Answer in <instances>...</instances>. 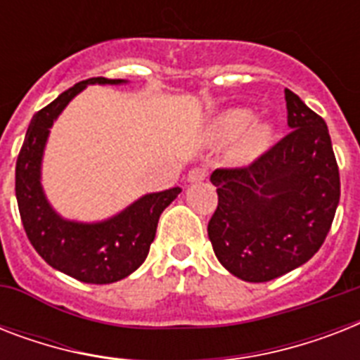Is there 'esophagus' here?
Listing matches in <instances>:
<instances>
[{
	"instance_id": "1",
	"label": "esophagus",
	"mask_w": 360,
	"mask_h": 360,
	"mask_svg": "<svg viewBox=\"0 0 360 360\" xmlns=\"http://www.w3.org/2000/svg\"><path fill=\"white\" fill-rule=\"evenodd\" d=\"M205 179H207V169L205 168H192L188 175H186L188 183H202Z\"/></svg>"
}]
</instances>
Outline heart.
<instances>
[{
    "mask_svg": "<svg viewBox=\"0 0 360 360\" xmlns=\"http://www.w3.org/2000/svg\"><path fill=\"white\" fill-rule=\"evenodd\" d=\"M252 117L250 110H226L211 121L209 138L214 143H228L237 138L233 158L237 162H250L262 155L273 140V127L265 121H252Z\"/></svg>",
    "mask_w": 360,
    "mask_h": 360,
    "instance_id": "1",
    "label": "heart"
}]
</instances>
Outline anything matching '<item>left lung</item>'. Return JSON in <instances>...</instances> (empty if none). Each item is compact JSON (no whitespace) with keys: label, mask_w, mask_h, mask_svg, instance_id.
<instances>
[{"label":"left lung","mask_w":360,"mask_h":360,"mask_svg":"<svg viewBox=\"0 0 360 360\" xmlns=\"http://www.w3.org/2000/svg\"><path fill=\"white\" fill-rule=\"evenodd\" d=\"M290 134L246 168L214 169L219 205L207 233L219 262L245 282H269L321 248L340 202L329 129L285 89Z\"/></svg>","instance_id":"obj_1"}]
</instances>
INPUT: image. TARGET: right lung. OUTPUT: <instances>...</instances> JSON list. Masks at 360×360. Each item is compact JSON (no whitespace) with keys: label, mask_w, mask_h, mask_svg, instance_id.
Here are the masks:
<instances>
[{"label":"right lung","mask_w":360,"mask_h":360,"mask_svg":"<svg viewBox=\"0 0 360 360\" xmlns=\"http://www.w3.org/2000/svg\"><path fill=\"white\" fill-rule=\"evenodd\" d=\"M93 84L121 86L127 80L101 76L78 82L33 115L16 160V202L27 239L50 267L86 284H112L146 262L158 219L179 196L181 188L143 194L129 207L98 222L63 219L50 205L41 183L42 155L50 129L67 104Z\"/></svg>","instance_id":"right-lung-1"}]
</instances>
